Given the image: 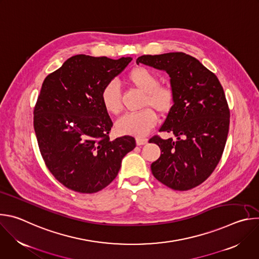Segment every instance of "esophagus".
<instances>
[{
	"label": "esophagus",
	"mask_w": 259,
	"mask_h": 259,
	"mask_svg": "<svg viewBox=\"0 0 259 259\" xmlns=\"http://www.w3.org/2000/svg\"><path fill=\"white\" fill-rule=\"evenodd\" d=\"M146 143H147L146 138H143V137H137L136 138V144L137 145H143V144H146Z\"/></svg>",
	"instance_id": "1"
}]
</instances>
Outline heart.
Listing matches in <instances>:
<instances>
[{
    "label": "heart",
    "mask_w": 259,
    "mask_h": 259,
    "mask_svg": "<svg viewBox=\"0 0 259 259\" xmlns=\"http://www.w3.org/2000/svg\"><path fill=\"white\" fill-rule=\"evenodd\" d=\"M127 82L144 93L140 112L130 113L116 123V130L120 134L143 136L157 123V116L150 107L159 114H167L174 101V91L169 85H161L160 78L153 70L144 66L133 67L126 77ZM103 107L112 115H119L123 108L121 92L115 82L107 83L101 90Z\"/></svg>",
    "instance_id": "heart-1"
}]
</instances>
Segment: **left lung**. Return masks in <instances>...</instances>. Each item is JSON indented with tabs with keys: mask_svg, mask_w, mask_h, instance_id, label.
<instances>
[{
	"mask_svg": "<svg viewBox=\"0 0 259 259\" xmlns=\"http://www.w3.org/2000/svg\"><path fill=\"white\" fill-rule=\"evenodd\" d=\"M136 63L165 70L174 91L173 105L159 131L176 139H150L162 151L152 172L172 190H192L212 174L225 150L230 108L224 88L212 71L182 52L142 55Z\"/></svg>",
	"mask_w": 259,
	"mask_h": 259,
	"instance_id": "1",
	"label": "left lung"
}]
</instances>
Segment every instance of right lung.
Returning <instances> with one entry per match:
<instances>
[{"label":"right lung","instance_id":"1","mask_svg":"<svg viewBox=\"0 0 259 259\" xmlns=\"http://www.w3.org/2000/svg\"><path fill=\"white\" fill-rule=\"evenodd\" d=\"M131 60L79 54L43 82L33 109L36 140L49 171L71 191L92 194L107 187L136 146L129 135L109 139L113 122L100 97Z\"/></svg>","mask_w":259,"mask_h":259}]
</instances>
